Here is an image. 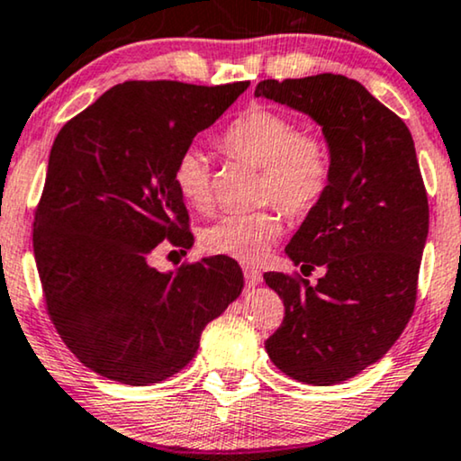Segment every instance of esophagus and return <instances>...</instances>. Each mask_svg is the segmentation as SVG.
Masks as SVG:
<instances>
[{
	"mask_svg": "<svg viewBox=\"0 0 461 461\" xmlns=\"http://www.w3.org/2000/svg\"><path fill=\"white\" fill-rule=\"evenodd\" d=\"M243 277H245V285L248 288H256L262 282V273L258 268H252V267H245L243 268Z\"/></svg>",
	"mask_w": 461,
	"mask_h": 461,
	"instance_id": "1",
	"label": "esophagus"
}]
</instances>
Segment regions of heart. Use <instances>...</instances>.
Masks as SVG:
<instances>
[{
	"instance_id": "obj_1",
	"label": "heart",
	"mask_w": 461,
	"mask_h": 461,
	"mask_svg": "<svg viewBox=\"0 0 461 461\" xmlns=\"http://www.w3.org/2000/svg\"><path fill=\"white\" fill-rule=\"evenodd\" d=\"M224 152L262 167L260 196L273 199L288 216L309 212L328 184L330 160L324 141L315 135L298 133L294 121L267 105H249L229 124L220 140ZM173 184L177 194L196 212L212 207V173L205 154L188 148L179 154ZM282 232L275 209L249 213H229L207 226L201 235L203 249L226 256L243 265H254L267 256Z\"/></svg>"
}]
</instances>
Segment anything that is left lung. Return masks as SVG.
Returning <instances> with one entry per match:
<instances>
[{
    "instance_id": "obj_1",
    "label": "left lung",
    "mask_w": 461,
    "mask_h": 461,
    "mask_svg": "<svg viewBox=\"0 0 461 461\" xmlns=\"http://www.w3.org/2000/svg\"><path fill=\"white\" fill-rule=\"evenodd\" d=\"M254 95L313 118L330 154L324 194L285 248L326 275L311 285L265 273L285 307L267 354L301 384H340L381 360L413 315L429 222L413 137L345 76L262 80Z\"/></svg>"
}]
</instances>
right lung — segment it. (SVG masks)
<instances>
[{
	"mask_svg": "<svg viewBox=\"0 0 461 461\" xmlns=\"http://www.w3.org/2000/svg\"><path fill=\"white\" fill-rule=\"evenodd\" d=\"M249 82H124L59 131L33 222L48 315L86 368L150 385L193 360L201 332L243 290L241 267L212 256L160 273V241L190 248L173 184L179 154Z\"/></svg>",
	"mask_w": 461,
	"mask_h": 461,
	"instance_id": "1",
	"label": "right lung"
}]
</instances>
